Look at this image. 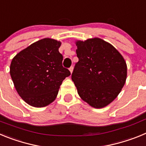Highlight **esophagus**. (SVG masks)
I'll return each instance as SVG.
<instances>
[{"label":"esophagus","mask_w":146,"mask_h":146,"mask_svg":"<svg viewBox=\"0 0 146 146\" xmlns=\"http://www.w3.org/2000/svg\"><path fill=\"white\" fill-rule=\"evenodd\" d=\"M69 71H70L71 73H72V72H73V66H71L70 68H69Z\"/></svg>","instance_id":"34e87169"}]
</instances>
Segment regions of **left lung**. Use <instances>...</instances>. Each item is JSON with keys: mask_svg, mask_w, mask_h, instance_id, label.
I'll use <instances>...</instances> for the list:
<instances>
[{"mask_svg": "<svg viewBox=\"0 0 146 146\" xmlns=\"http://www.w3.org/2000/svg\"><path fill=\"white\" fill-rule=\"evenodd\" d=\"M72 80L82 100L95 108L107 106L117 97L126 82L127 68L113 45L99 38L77 41Z\"/></svg>", "mask_w": 146, "mask_h": 146, "instance_id": "8db88e82", "label": "left lung"}]
</instances>
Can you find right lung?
<instances>
[{"instance_id": "add662e5", "label": "right lung", "mask_w": 146, "mask_h": 146, "mask_svg": "<svg viewBox=\"0 0 146 146\" xmlns=\"http://www.w3.org/2000/svg\"><path fill=\"white\" fill-rule=\"evenodd\" d=\"M60 42L43 38L22 50L12 59L10 74L15 87L28 104L42 108L55 99L62 82L71 74L62 65Z\"/></svg>"}]
</instances>
